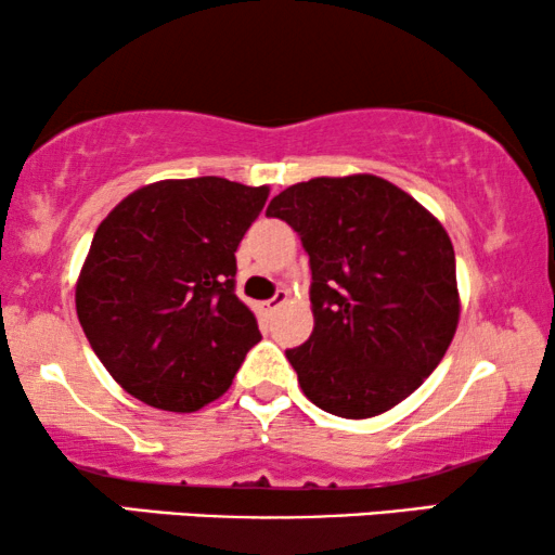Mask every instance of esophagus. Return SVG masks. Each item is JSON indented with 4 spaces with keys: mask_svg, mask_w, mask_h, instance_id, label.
<instances>
[{
    "mask_svg": "<svg viewBox=\"0 0 555 555\" xmlns=\"http://www.w3.org/2000/svg\"><path fill=\"white\" fill-rule=\"evenodd\" d=\"M283 304H287V291H283V287H280V291L272 295L270 300H264L262 308H264V311H278V308L283 306Z\"/></svg>",
    "mask_w": 555,
    "mask_h": 555,
    "instance_id": "1",
    "label": "esophagus"
}]
</instances>
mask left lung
<instances>
[{
    "mask_svg": "<svg viewBox=\"0 0 555 555\" xmlns=\"http://www.w3.org/2000/svg\"><path fill=\"white\" fill-rule=\"evenodd\" d=\"M268 216L298 232L311 264L313 334L285 349L306 398L339 418H372L418 390L459 321L443 227L377 176L295 183Z\"/></svg>",
    "mask_w": 555,
    "mask_h": 555,
    "instance_id": "left-lung-1",
    "label": "left lung"
}]
</instances>
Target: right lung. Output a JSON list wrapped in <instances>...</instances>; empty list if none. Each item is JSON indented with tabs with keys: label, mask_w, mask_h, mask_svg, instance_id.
Segmentation results:
<instances>
[{
	"label": "right lung",
	"mask_w": 555,
	"mask_h": 555,
	"mask_svg": "<svg viewBox=\"0 0 555 555\" xmlns=\"http://www.w3.org/2000/svg\"><path fill=\"white\" fill-rule=\"evenodd\" d=\"M268 193L216 176L160 181L99 224L76 311L91 349L137 400L172 413L204 408L262 339L234 293V251Z\"/></svg>",
	"instance_id": "1"
}]
</instances>
